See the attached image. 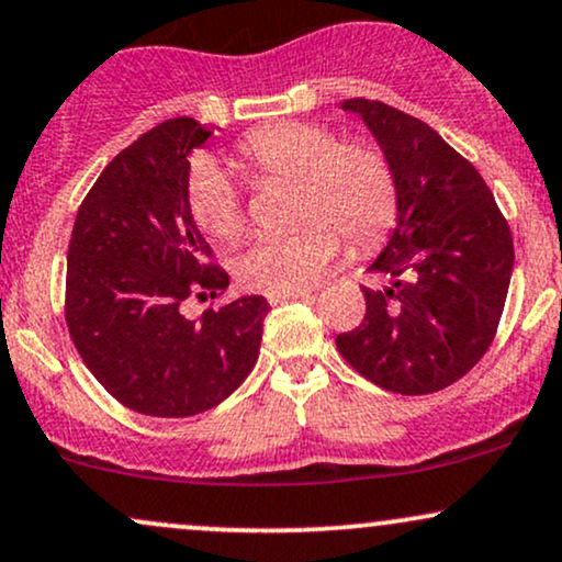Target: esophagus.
Segmentation results:
<instances>
[{
    "label": "esophagus",
    "mask_w": 562,
    "mask_h": 562,
    "mask_svg": "<svg viewBox=\"0 0 562 562\" xmlns=\"http://www.w3.org/2000/svg\"><path fill=\"white\" fill-rule=\"evenodd\" d=\"M269 303H282V301H293V299H301V301H308L314 299V293L311 290H295V293H277V295H267Z\"/></svg>",
    "instance_id": "1"
}]
</instances>
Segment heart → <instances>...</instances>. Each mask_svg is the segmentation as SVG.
Masks as SVG:
<instances>
[{
    "instance_id": "obj_1",
    "label": "heart",
    "mask_w": 562,
    "mask_h": 562,
    "mask_svg": "<svg viewBox=\"0 0 562 562\" xmlns=\"http://www.w3.org/2000/svg\"><path fill=\"white\" fill-rule=\"evenodd\" d=\"M238 161L251 178L293 180L290 220L282 235H261L240 254L235 272L259 293H295L319 280L346 235L353 248L376 246L392 227L397 186L390 161L367 144H342L319 123H282L248 133ZM188 209L216 240L243 233L240 191L214 159L199 157L188 172Z\"/></svg>"
}]
</instances>
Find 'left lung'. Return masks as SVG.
<instances>
[{
	"label": "left lung",
	"instance_id": "obj_1",
	"mask_svg": "<svg viewBox=\"0 0 562 562\" xmlns=\"http://www.w3.org/2000/svg\"><path fill=\"white\" fill-rule=\"evenodd\" d=\"M363 120L397 186L395 229L363 288L367 316L337 335L358 374L397 395L458 382L490 348L513 274V238L482 175L427 123L369 99L342 101Z\"/></svg>",
	"mask_w": 562,
	"mask_h": 562
}]
</instances>
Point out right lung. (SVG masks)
I'll use <instances>...</instances> for the list:
<instances>
[{
  "mask_svg": "<svg viewBox=\"0 0 562 562\" xmlns=\"http://www.w3.org/2000/svg\"><path fill=\"white\" fill-rule=\"evenodd\" d=\"M209 135L199 120L172 117L123 148L80 204L67 248L72 342L101 387L146 416L214 408L259 358L263 295L209 308L199 322L180 311L193 293L229 285L188 209V154Z\"/></svg>",
  "mask_w": 562,
  "mask_h": 562,
  "instance_id": "add662e5",
  "label": "right lung"
}]
</instances>
